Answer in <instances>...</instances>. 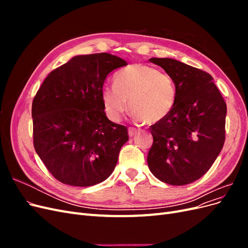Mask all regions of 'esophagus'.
Masks as SVG:
<instances>
[{
  "label": "esophagus",
  "mask_w": 248,
  "mask_h": 248,
  "mask_svg": "<svg viewBox=\"0 0 248 248\" xmlns=\"http://www.w3.org/2000/svg\"><path fill=\"white\" fill-rule=\"evenodd\" d=\"M138 132H139V130L136 129V128H133V127H130V128H128V136H129L130 138L136 136V134H137Z\"/></svg>",
  "instance_id": "esophagus-1"
}]
</instances>
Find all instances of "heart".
Instances as JSON below:
<instances>
[{
    "instance_id": "obj_1",
    "label": "heart",
    "mask_w": 248,
    "mask_h": 248,
    "mask_svg": "<svg viewBox=\"0 0 248 248\" xmlns=\"http://www.w3.org/2000/svg\"><path fill=\"white\" fill-rule=\"evenodd\" d=\"M101 100L111 121H120L129 101L134 119L156 123L166 118L174 108L176 87L168 74L152 66L134 64L116 74L114 87L102 90Z\"/></svg>"
}]
</instances>
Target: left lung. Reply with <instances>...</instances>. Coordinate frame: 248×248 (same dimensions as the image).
I'll return each instance as SVG.
<instances>
[{"instance_id": "left-lung-1", "label": "left lung", "mask_w": 248, "mask_h": 248, "mask_svg": "<svg viewBox=\"0 0 248 248\" xmlns=\"http://www.w3.org/2000/svg\"><path fill=\"white\" fill-rule=\"evenodd\" d=\"M149 61L171 78L176 101L166 118L150 127L148 167L164 183H192L212 167L223 147L227 104L209 73L170 58Z\"/></svg>"}]
</instances>
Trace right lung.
<instances>
[{
  "label": "right lung",
  "mask_w": 248,
  "mask_h": 248,
  "mask_svg": "<svg viewBox=\"0 0 248 248\" xmlns=\"http://www.w3.org/2000/svg\"><path fill=\"white\" fill-rule=\"evenodd\" d=\"M126 65L108 52L76 56L52 70L34 97V147L60 182L92 186L114 171L128 132L108 119L101 92L108 74Z\"/></svg>",
  "instance_id": "obj_1"
}]
</instances>
